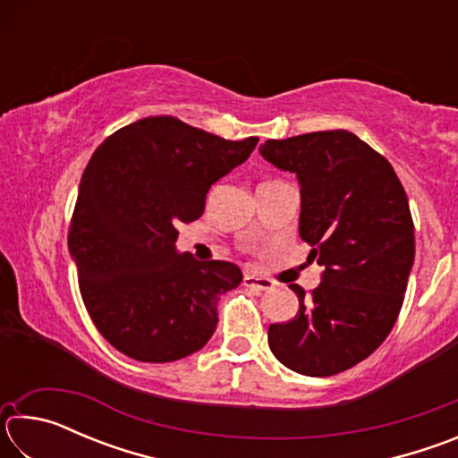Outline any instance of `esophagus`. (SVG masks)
I'll use <instances>...</instances> for the list:
<instances>
[{
  "label": "esophagus",
  "mask_w": 458,
  "mask_h": 458,
  "mask_svg": "<svg viewBox=\"0 0 458 458\" xmlns=\"http://www.w3.org/2000/svg\"><path fill=\"white\" fill-rule=\"evenodd\" d=\"M244 286L254 291H270L273 289V281H268L265 276H257V275H244Z\"/></svg>",
  "instance_id": "1"
}]
</instances>
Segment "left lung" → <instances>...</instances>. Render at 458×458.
<instances>
[{
    "mask_svg": "<svg viewBox=\"0 0 458 458\" xmlns=\"http://www.w3.org/2000/svg\"><path fill=\"white\" fill-rule=\"evenodd\" d=\"M268 164L297 175L299 234L323 267L299 313L268 327L275 358L303 376H333L374 353L392 331L414 265V224L394 167L345 129L260 145Z\"/></svg>",
    "mask_w": 458,
    "mask_h": 458,
    "instance_id": "left-lung-1",
    "label": "left lung"
}]
</instances>
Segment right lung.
<instances>
[{
    "label": "right lung",
    "instance_id": "obj_1",
    "mask_svg": "<svg viewBox=\"0 0 458 458\" xmlns=\"http://www.w3.org/2000/svg\"><path fill=\"white\" fill-rule=\"evenodd\" d=\"M257 143L226 141L159 114L119 129L92 153L68 250L90 319L114 350L167 363L210 341L218 301L242 283V270L177 252V226L204 214L210 185L244 164Z\"/></svg>",
    "mask_w": 458,
    "mask_h": 458
}]
</instances>
